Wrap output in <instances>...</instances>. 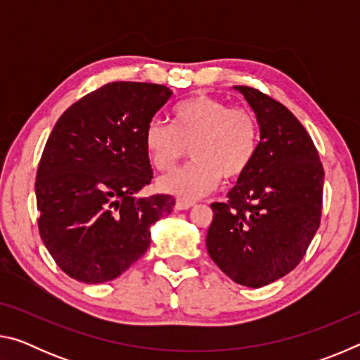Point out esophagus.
<instances>
[{
    "label": "esophagus",
    "instance_id": "34e87169",
    "mask_svg": "<svg viewBox=\"0 0 360 360\" xmlns=\"http://www.w3.org/2000/svg\"><path fill=\"white\" fill-rule=\"evenodd\" d=\"M192 206H195V203L193 202H188V200H176V205H174V208L178 210V211H184V210H191Z\"/></svg>",
    "mask_w": 360,
    "mask_h": 360
}]
</instances>
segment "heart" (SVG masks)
<instances>
[{
	"label": "heart",
	"instance_id": "1",
	"mask_svg": "<svg viewBox=\"0 0 360 360\" xmlns=\"http://www.w3.org/2000/svg\"><path fill=\"white\" fill-rule=\"evenodd\" d=\"M172 117V125L152 120L146 127L144 146L152 167L168 172L187 148L193 162L158 179L160 191L195 198L212 191L221 178L236 181L251 167L260 139L252 111L197 95L174 106Z\"/></svg>",
	"mask_w": 360,
	"mask_h": 360
}]
</instances>
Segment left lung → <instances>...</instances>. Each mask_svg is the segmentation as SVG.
I'll return each instance as SVG.
<instances>
[{
  "label": "left lung",
  "mask_w": 360,
  "mask_h": 360,
  "mask_svg": "<svg viewBox=\"0 0 360 360\" xmlns=\"http://www.w3.org/2000/svg\"><path fill=\"white\" fill-rule=\"evenodd\" d=\"M259 120L251 167L212 203L206 249L230 279L264 288L300 264L319 229L324 168L308 131L281 103L235 85Z\"/></svg>",
  "instance_id": "left-lung-1"
}]
</instances>
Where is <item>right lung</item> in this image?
Masks as SVG:
<instances>
[{"mask_svg": "<svg viewBox=\"0 0 360 360\" xmlns=\"http://www.w3.org/2000/svg\"><path fill=\"white\" fill-rule=\"evenodd\" d=\"M173 95L165 85L111 82L62 114L36 173L41 240L85 284L120 276L148 251L169 195L138 197L152 179L146 127Z\"/></svg>", "mask_w": 360, "mask_h": 360, "instance_id": "obj_1", "label": "right lung"}]
</instances>
